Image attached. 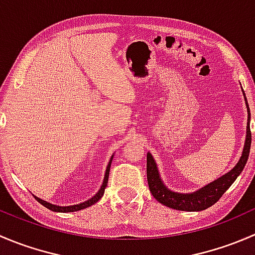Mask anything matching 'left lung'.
<instances>
[{"label": "left lung", "instance_id": "obj_1", "mask_svg": "<svg viewBox=\"0 0 255 255\" xmlns=\"http://www.w3.org/2000/svg\"><path fill=\"white\" fill-rule=\"evenodd\" d=\"M244 101H246L247 112H248V122H247L246 142H244L241 158H239L238 163L236 164L235 168L231 169L228 173L218 177L215 181L205 185L201 189L196 190L194 192H187V194L175 192L173 190L168 189L163 182V180H161L153 155L150 153H146V179H148L149 190H150L151 195H153L156 201H159L164 206L174 208V210L194 212V211L206 210V208L215 205L221 199V196L227 191L228 187L235 182V180L239 176V174L243 171L247 160H248L249 150H251L252 133L251 126H249V122H251V111H249L246 95H244Z\"/></svg>", "mask_w": 255, "mask_h": 255}]
</instances>
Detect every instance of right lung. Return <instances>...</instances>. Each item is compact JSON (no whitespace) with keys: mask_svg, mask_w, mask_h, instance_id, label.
<instances>
[{"mask_svg":"<svg viewBox=\"0 0 255 255\" xmlns=\"http://www.w3.org/2000/svg\"><path fill=\"white\" fill-rule=\"evenodd\" d=\"M112 159H113V155L111 156V159H110L109 165H107V168H106V173H105V177H104V181H102L101 187H100L99 191L96 192V195H94V196H92L91 199L87 200V201L81 202V204H79V205H71V206H59V205H54V204H50V202H48V201H44V200L39 199V197H37V196H34V197L37 199V201L39 202V204H42L43 206L49 208L50 211H54V212H75V211L84 210V208L92 206V205L96 204L97 201H100V200H101V197L104 196L105 189H106L107 182H109L110 168H111Z\"/></svg>","mask_w":255,"mask_h":255,"instance_id":"right-lung-1","label":"right lung"}]
</instances>
